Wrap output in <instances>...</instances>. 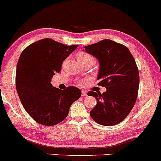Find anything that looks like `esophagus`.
I'll use <instances>...</instances> for the list:
<instances>
[{"label":"esophagus","mask_w":161,"mask_h":161,"mask_svg":"<svg viewBox=\"0 0 161 161\" xmlns=\"http://www.w3.org/2000/svg\"><path fill=\"white\" fill-rule=\"evenodd\" d=\"M81 95L84 96V97H85V96H87V92H86L85 90H82V91H81Z\"/></svg>","instance_id":"1"}]
</instances>
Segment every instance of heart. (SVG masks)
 I'll return each mask as SVG.
<instances>
[{"label":"heart","mask_w":161,"mask_h":161,"mask_svg":"<svg viewBox=\"0 0 161 161\" xmlns=\"http://www.w3.org/2000/svg\"><path fill=\"white\" fill-rule=\"evenodd\" d=\"M77 59L80 62L85 61H89V60H94L93 57L91 55L85 52H80L77 54ZM95 61V60H94ZM81 84V83H80Z\"/></svg>","instance_id":"obj_1"}]
</instances>
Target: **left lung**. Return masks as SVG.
Instances as JSON below:
<instances>
[{
	"label": "left lung",
	"instance_id": "left-lung-1",
	"mask_svg": "<svg viewBox=\"0 0 161 161\" xmlns=\"http://www.w3.org/2000/svg\"><path fill=\"white\" fill-rule=\"evenodd\" d=\"M85 48L99 61L98 85L107 89L103 94L87 93L97 100L90 116L100 125L119 124L128 116L137 98L140 77L135 60L128 47L111 40H103Z\"/></svg>",
	"mask_w": 161,
	"mask_h": 161
}]
</instances>
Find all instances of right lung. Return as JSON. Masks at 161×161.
<instances>
[{"label": "right lung", "instance_id": "1", "mask_svg": "<svg viewBox=\"0 0 161 161\" xmlns=\"http://www.w3.org/2000/svg\"><path fill=\"white\" fill-rule=\"evenodd\" d=\"M77 45L62 44L50 38L40 40L21 53L16 66V87L23 107L42 125L54 126L64 121L81 92L75 87L59 90L50 81Z\"/></svg>", "mask_w": 161, "mask_h": 161}]
</instances>
